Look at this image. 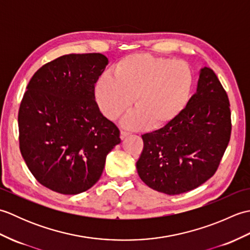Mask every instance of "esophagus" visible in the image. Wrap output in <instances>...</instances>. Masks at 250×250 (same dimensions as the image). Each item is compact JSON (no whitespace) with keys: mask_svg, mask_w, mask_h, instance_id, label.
I'll return each mask as SVG.
<instances>
[{"mask_svg":"<svg viewBox=\"0 0 250 250\" xmlns=\"http://www.w3.org/2000/svg\"><path fill=\"white\" fill-rule=\"evenodd\" d=\"M129 135H130L129 132H125V131H121V132H120V139H121V140L125 139V137L129 136Z\"/></svg>","mask_w":250,"mask_h":250,"instance_id":"esophagus-1","label":"esophagus"}]
</instances>
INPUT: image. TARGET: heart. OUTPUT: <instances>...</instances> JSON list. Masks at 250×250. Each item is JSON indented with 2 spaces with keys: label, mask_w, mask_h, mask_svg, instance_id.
<instances>
[{
  "label": "heart",
  "mask_w": 250,
  "mask_h": 250,
  "mask_svg": "<svg viewBox=\"0 0 250 250\" xmlns=\"http://www.w3.org/2000/svg\"><path fill=\"white\" fill-rule=\"evenodd\" d=\"M114 76L103 74L95 86L102 114L116 120L133 103L137 109L122 120L129 129L149 125L160 129L171 124L187 106L193 87L189 66L183 61L147 54L126 56L115 65Z\"/></svg>",
  "instance_id": "1"
}]
</instances>
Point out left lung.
Masks as SVG:
<instances>
[{
	"label": "left lung",
	"mask_w": 250,
	"mask_h": 250,
	"mask_svg": "<svg viewBox=\"0 0 250 250\" xmlns=\"http://www.w3.org/2000/svg\"><path fill=\"white\" fill-rule=\"evenodd\" d=\"M230 103L209 67L200 71L196 92L171 124L142 135L137 173L148 187L174 195L209 179L219 167L231 135Z\"/></svg>",
	"instance_id": "left-lung-1"
}]
</instances>
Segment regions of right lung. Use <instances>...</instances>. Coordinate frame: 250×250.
Wrapping results in <instances>:
<instances>
[{"instance_id": "obj_1", "label": "right lung", "mask_w": 250, "mask_h": 250, "mask_svg": "<svg viewBox=\"0 0 250 250\" xmlns=\"http://www.w3.org/2000/svg\"><path fill=\"white\" fill-rule=\"evenodd\" d=\"M107 63L102 54L65 55L37 70L26 86L18 114L21 155L37 182L58 193L91 188L121 142L94 97Z\"/></svg>"}]
</instances>
